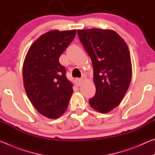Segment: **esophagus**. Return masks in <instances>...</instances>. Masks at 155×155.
I'll return each mask as SVG.
<instances>
[{
    "mask_svg": "<svg viewBox=\"0 0 155 155\" xmlns=\"http://www.w3.org/2000/svg\"><path fill=\"white\" fill-rule=\"evenodd\" d=\"M74 83L75 85L77 86H80L81 84L83 83V78H76L74 79Z\"/></svg>",
    "mask_w": 155,
    "mask_h": 155,
    "instance_id": "obj_1",
    "label": "esophagus"
}]
</instances>
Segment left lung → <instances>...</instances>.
Segmentation results:
<instances>
[{"label":"left lung","instance_id":"8db88e82","mask_svg":"<svg viewBox=\"0 0 155 155\" xmlns=\"http://www.w3.org/2000/svg\"><path fill=\"white\" fill-rule=\"evenodd\" d=\"M81 42L91 58L96 94L90 106L103 114L121 103L132 77L130 54L124 40L115 31L91 28L78 30Z\"/></svg>","mask_w":155,"mask_h":155}]
</instances>
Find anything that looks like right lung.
Returning <instances> with one entry per match:
<instances>
[{"label":"right lung","mask_w":155,"mask_h":155,"mask_svg":"<svg viewBox=\"0 0 155 155\" xmlns=\"http://www.w3.org/2000/svg\"><path fill=\"white\" fill-rule=\"evenodd\" d=\"M77 31H50L34 41L22 68L23 82L28 99L40 114L55 119L66 111L73 92L72 84L59 58Z\"/></svg>","instance_id":"obj_1"}]
</instances>
